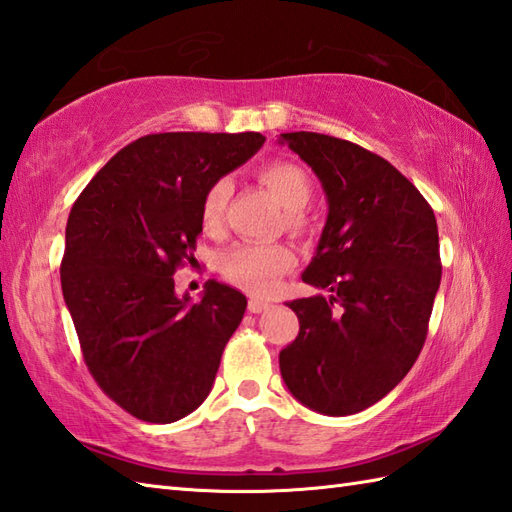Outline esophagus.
<instances>
[{"instance_id": "obj_1", "label": "esophagus", "mask_w": 512, "mask_h": 512, "mask_svg": "<svg viewBox=\"0 0 512 512\" xmlns=\"http://www.w3.org/2000/svg\"><path fill=\"white\" fill-rule=\"evenodd\" d=\"M268 307H270V303H266V301H259V299L248 301V312L251 314H261L264 310H268Z\"/></svg>"}]
</instances>
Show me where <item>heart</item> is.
Masks as SVG:
<instances>
[{"mask_svg": "<svg viewBox=\"0 0 512 512\" xmlns=\"http://www.w3.org/2000/svg\"><path fill=\"white\" fill-rule=\"evenodd\" d=\"M261 181L268 185L279 205L288 211V222L292 227H299V213L312 198L310 176L305 174L301 165L292 161H272L261 170ZM231 189L233 185L227 176L218 178L207 187L200 205V220L205 229L213 231L220 227ZM294 264L296 255L288 246L244 242L235 244L220 257V275L246 292L268 294L277 288L279 279L294 268Z\"/></svg>", "mask_w": 512, "mask_h": 512, "instance_id": "b5f03b06", "label": "heart"}]
</instances>
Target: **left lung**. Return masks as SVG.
<instances>
[{"instance_id":"1","label":"left lung","mask_w":512,"mask_h":512,"mask_svg":"<svg viewBox=\"0 0 512 512\" xmlns=\"http://www.w3.org/2000/svg\"><path fill=\"white\" fill-rule=\"evenodd\" d=\"M279 144L310 165L327 222L303 281L329 296L288 303L299 336L279 353L281 377L303 406L347 417L408 375L441 285L438 227L421 192L386 159L318 133Z\"/></svg>"}]
</instances>
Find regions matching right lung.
<instances>
[{
	"mask_svg": "<svg viewBox=\"0 0 512 512\" xmlns=\"http://www.w3.org/2000/svg\"><path fill=\"white\" fill-rule=\"evenodd\" d=\"M259 133H159L122 148L71 207L61 285L82 355L117 406L174 423L211 392L246 296L209 281L192 303L174 272L192 264L207 187L264 146Z\"/></svg>",
	"mask_w": 512,
	"mask_h": 512,
	"instance_id": "right-lung-1",
	"label": "right lung"
}]
</instances>
